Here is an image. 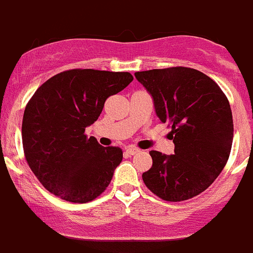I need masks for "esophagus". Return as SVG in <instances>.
<instances>
[{
	"instance_id": "1",
	"label": "esophagus",
	"mask_w": 253,
	"mask_h": 253,
	"mask_svg": "<svg viewBox=\"0 0 253 253\" xmlns=\"http://www.w3.org/2000/svg\"><path fill=\"white\" fill-rule=\"evenodd\" d=\"M139 151V149L133 147V145H129V147L126 148V153L128 154V155H135V154H138Z\"/></svg>"
}]
</instances>
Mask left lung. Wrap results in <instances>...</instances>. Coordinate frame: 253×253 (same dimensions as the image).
<instances>
[{"mask_svg":"<svg viewBox=\"0 0 253 253\" xmlns=\"http://www.w3.org/2000/svg\"><path fill=\"white\" fill-rule=\"evenodd\" d=\"M135 79L154 102L162 124L172 127L174 154L151 150L153 166L143 173L148 189L166 201H183L206 190L224 169L234 125L219 86L195 69L175 66L138 71Z\"/></svg>","mask_w":253,"mask_h":253,"instance_id":"1","label":"left lung"}]
</instances>
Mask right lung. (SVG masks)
Masks as SVG:
<instances>
[{"mask_svg": "<svg viewBox=\"0 0 253 253\" xmlns=\"http://www.w3.org/2000/svg\"><path fill=\"white\" fill-rule=\"evenodd\" d=\"M133 81L129 73L74 69L40 86L21 125L25 159L47 190L70 203L94 200L110 184L122 161L118 147L87 138L105 100Z\"/></svg>", "mask_w": 253, "mask_h": 253, "instance_id": "add662e5", "label": "right lung"}]
</instances>
